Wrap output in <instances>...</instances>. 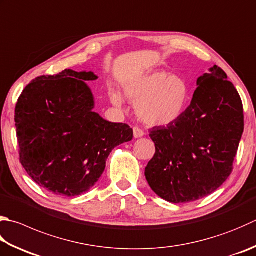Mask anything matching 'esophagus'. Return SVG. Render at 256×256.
<instances>
[{
    "mask_svg": "<svg viewBox=\"0 0 256 256\" xmlns=\"http://www.w3.org/2000/svg\"><path fill=\"white\" fill-rule=\"evenodd\" d=\"M144 132L138 127H134V138H142L144 136Z\"/></svg>",
    "mask_w": 256,
    "mask_h": 256,
    "instance_id": "esophagus-1",
    "label": "esophagus"
}]
</instances>
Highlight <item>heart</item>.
<instances>
[{
    "mask_svg": "<svg viewBox=\"0 0 256 256\" xmlns=\"http://www.w3.org/2000/svg\"><path fill=\"white\" fill-rule=\"evenodd\" d=\"M127 99L136 104L139 119L149 126H166L180 117L186 108L190 88L184 78L155 71L129 81L124 86ZM110 100L116 106L122 104L117 90H110Z\"/></svg>",
    "mask_w": 256,
    "mask_h": 256,
    "instance_id": "heart-1",
    "label": "heart"
}]
</instances>
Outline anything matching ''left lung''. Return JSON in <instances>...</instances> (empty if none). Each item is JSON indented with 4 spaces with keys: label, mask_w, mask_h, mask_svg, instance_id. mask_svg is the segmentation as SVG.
I'll return each mask as SVG.
<instances>
[{
    "label": "left lung",
    "mask_w": 256,
    "mask_h": 256,
    "mask_svg": "<svg viewBox=\"0 0 256 256\" xmlns=\"http://www.w3.org/2000/svg\"><path fill=\"white\" fill-rule=\"evenodd\" d=\"M197 79L190 106L176 122L155 127L156 152L144 170L149 186L170 203H190L228 180L244 130L238 90L220 66Z\"/></svg>",
    "instance_id": "1"
}]
</instances>
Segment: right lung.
<instances>
[{
	"label": "right lung",
	"mask_w": 256,
	"mask_h": 256,
	"mask_svg": "<svg viewBox=\"0 0 256 256\" xmlns=\"http://www.w3.org/2000/svg\"><path fill=\"white\" fill-rule=\"evenodd\" d=\"M92 71L66 69L38 76L16 107L20 162L36 184L59 196H78L96 185L114 147L132 139L126 124L110 122L94 112L86 81Z\"/></svg>",
	"instance_id": "1"
}]
</instances>
